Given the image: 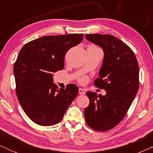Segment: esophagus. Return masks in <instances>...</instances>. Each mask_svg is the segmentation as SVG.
I'll use <instances>...</instances> for the list:
<instances>
[{"label":"esophagus","instance_id":"1","mask_svg":"<svg viewBox=\"0 0 153 153\" xmlns=\"http://www.w3.org/2000/svg\"><path fill=\"white\" fill-rule=\"evenodd\" d=\"M79 93L80 94V95H84L85 93L84 90L82 89V88H79Z\"/></svg>","mask_w":153,"mask_h":153}]
</instances>
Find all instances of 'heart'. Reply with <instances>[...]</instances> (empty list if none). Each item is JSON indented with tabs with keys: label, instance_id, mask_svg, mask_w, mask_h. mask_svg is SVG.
Instances as JSON below:
<instances>
[{
	"label": "heart",
	"instance_id": "heart-1",
	"mask_svg": "<svg viewBox=\"0 0 153 153\" xmlns=\"http://www.w3.org/2000/svg\"><path fill=\"white\" fill-rule=\"evenodd\" d=\"M85 79H86L85 77H81V78L80 79V81H81V82H83V81H85Z\"/></svg>",
	"mask_w": 153,
	"mask_h": 153
}]
</instances>
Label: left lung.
Masks as SVG:
<instances>
[{
    "instance_id": "left-lung-1",
    "label": "left lung",
    "mask_w": 153,
    "mask_h": 153,
    "mask_svg": "<svg viewBox=\"0 0 153 153\" xmlns=\"http://www.w3.org/2000/svg\"><path fill=\"white\" fill-rule=\"evenodd\" d=\"M85 39L103 49L100 77L94 83L104 89L105 95L86 93L90 104L84 110L85 122L92 129L104 131L124 118L139 85V68L132 50L111 35L88 34Z\"/></svg>"
}]
</instances>
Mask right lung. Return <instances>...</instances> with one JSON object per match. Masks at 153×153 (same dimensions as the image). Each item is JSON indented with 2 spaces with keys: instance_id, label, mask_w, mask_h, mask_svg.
<instances>
[{
  "instance_id": "1",
  "label": "right lung",
  "mask_w": 153,
  "mask_h": 153,
  "mask_svg": "<svg viewBox=\"0 0 153 153\" xmlns=\"http://www.w3.org/2000/svg\"><path fill=\"white\" fill-rule=\"evenodd\" d=\"M83 34L49 35L26 44L14 65L16 93L23 110L42 126L57 124L79 93L69 84L58 89L53 73L64 68L65 56L83 40Z\"/></svg>"
}]
</instances>
